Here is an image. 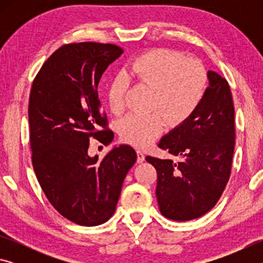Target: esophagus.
I'll use <instances>...</instances> for the list:
<instances>
[{
    "label": "esophagus",
    "mask_w": 263,
    "mask_h": 263,
    "mask_svg": "<svg viewBox=\"0 0 263 263\" xmlns=\"http://www.w3.org/2000/svg\"><path fill=\"white\" fill-rule=\"evenodd\" d=\"M145 160V153L141 149H137V162L141 163Z\"/></svg>",
    "instance_id": "esophagus-1"
}]
</instances>
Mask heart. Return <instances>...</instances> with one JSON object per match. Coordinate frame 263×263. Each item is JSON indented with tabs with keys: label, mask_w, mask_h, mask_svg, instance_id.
I'll use <instances>...</instances> for the list:
<instances>
[{
	"label": "heart",
	"mask_w": 263,
	"mask_h": 263,
	"mask_svg": "<svg viewBox=\"0 0 263 263\" xmlns=\"http://www.w3.org/2000/svg\"><path fill=\"white\" fill-rule=\"evenodd\" d=\"M126 73L135 81L152 90L151 109H159L172 122L190 117L204 100L209 77L201 61L186 59L183 53L166 47L152 48L128 62ZM128 82L124 74H117L106 87V101L115 115L125 110ZM164 117L160 111L142 116L127 115L118 122L117 130L124 141L145 146L161 135Z\"/></svg>",
	"instance_id": "heart-1"
}]
</instances>
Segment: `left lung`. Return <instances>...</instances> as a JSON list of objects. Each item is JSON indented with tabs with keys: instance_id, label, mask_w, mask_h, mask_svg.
I'll return each instance as SVG.
<instances>
[{
	"instance_id": "8db88e82",
	"label": "left lung",
	"mask_w": 263,
	"mask_h": 263,
	"mask_svg": "<svg viewBox=\"0 0 263 263\" xmlns=\"http://www.w3.org/2000/svg\"><path fill=\"white\" fill-rule=\"evenodd\" d=\"M208 77L210 87L201 105L158 145L179 161L146 157L157 169L160 212L176 221L196 219L210 211L219 201L232 169V92L219 74L210 70Z\"/></svg>"
}]
</instances>
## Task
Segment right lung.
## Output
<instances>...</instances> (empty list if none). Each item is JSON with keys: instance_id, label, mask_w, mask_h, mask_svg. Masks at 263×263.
<instances>
[{"instance_id": "obj_1", "label": "right lung", "mask_w": 263, "mask_h": 263, "mask_svg": "<svg viewBox=\"0 0 263 263\" xmlns=\"http://www.w3.org/2000/svg\"><path fill=\"white\" fill-rule=\"evenodd\" d=\"M123 52L115 44H65L44 62L30 91L35 176L52 206L81 226L101 225L112 217L123 181L137 160L128 145L115 147L102 160L88 155L89 141L106 146L114 139L97 86Z\"/></svg>"}]
</instances>
